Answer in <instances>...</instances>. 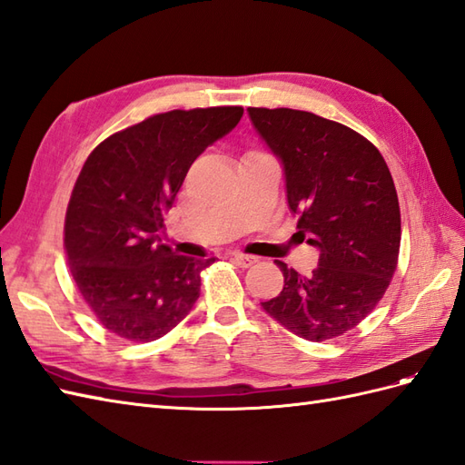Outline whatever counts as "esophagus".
<instances>
[{
    "mask_svg": "<svg viewBox=\"0 0 465 465\" xmlns=\"http://www.w3.org/2000/svg\"><path fill=\"white\" fill-rule=\"evenodd\" d=\"M232 262H234L236 266H241V268H248V266L256 264V262H258V258H256V256H252V254L234 252V254H232Z\"/></svg>",
    "mask_w": 465,
    "mask_h": 465,
    "instance_id": "obj_1",
    "label": "esophagus"
}]
</instances>
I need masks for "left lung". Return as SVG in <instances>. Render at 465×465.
<instances>
[{
	"mask_svg": "<svg viewBox=\"0 0 465 465\" xmlns=\"http://www.w3.org/2000/svg\"><path fill=\"white\" fill-rule=\"evenodd\" d=\"M286 177L300 241L320 251L302 276L276 260L284 288L262 310L293 335L325 341L365 320L399 262L401 209L382 155L351 128L292 108H248Z\"/></svg>",
	"mask_w": 465,
	"mask_h": 465,
	"instance_id": "obj_1",
	"label": "left lung"
}]
</instances>
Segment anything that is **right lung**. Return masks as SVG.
<instances>
[{"label":"right lung","mask_w":465,"mask_h":465,"mask_svg":"<svg viewBox=\"0 0 465 465\" xmlns=\"http://www.w3.org/2000/svg\"><path fill=\"white\" fill-rule=\"evenodd\" d=\"M241 106L172 110L102 142L78 175L64 248L88 308L108 331L153 341L193 310L201 270L214 258L175 254L162 242L191 163L236 128Z\"/></svg>","instance_id":"add662e5"}]
</instances>
